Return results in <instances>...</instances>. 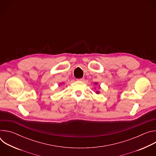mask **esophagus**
I'll return each instance as SVG.
<instances>
[{
    "label": "esophagus",
    "mask_w": 156,
    "mask_h": 156,
    "mask_svg": "<svg viewBox=\"0 0 156 156\" xmlns=\"http://www.w3.org/2000/svg\"><path fill=\"white\" fill-rule=\"evenodd\" d=\"M84 80V78H80V79H77V81H83Z\"/></svg>",
    "instance_id": "obj_1"
}]
</instances>
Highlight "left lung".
<instances>
[{
    "mask_svg": "<svg viewBox=\"0 0 156 156\" xmlns=\"http://www.w3.org/2000/svg\"><path fill=\"white\" fill-rule=\"evenodd\" d=\"M94 84L97 86V85L98 84V83H94ZM96 93L98 94H99L100 93V91H96Z\"/></svg>",
    "mask_w": 156,
    "mask_h": 156,
    "instance_id": "obj_1",
    "label": "left lung"
}]
</instances>
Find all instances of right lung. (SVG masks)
Masks as SVG:
<instances>
[{
    "instance_id": "obj_1",
    "label": "right lung",
    "mask_w": 156,
    "mask_h": 156,
    "mask_svg": "<svg viewBox=\"0 0 156 156\" xmlns=\"http://www.w3.org/2000/svg\"><path fill=\"white\" fill-rule=\"evenodd\" d=\"M62 83H63H63H60V84H59V85H60V84H62Z\"/></svg>"
}]
</instances>
